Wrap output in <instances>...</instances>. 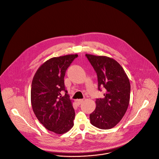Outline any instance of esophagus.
Masks as SVG:
<instances>
[{"instance_id": "esophagus-1", "label": "esophagus", "mask_w": 159, "mask_h": 159, "mask_svg": "<svg viewBox=\"0 0 159 159\" xmlns=\"http://www.w3.org/2000/svg\"><path fill=\"white\" fill-rule=\"evenodd\" d=\"M83 101H84V99H77V100L75 101V102H76V104H77V105H80V104L83 102Z\"/></svg>"}]
</instances>
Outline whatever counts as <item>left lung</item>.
Segmentation results:
<instances>
[{"mask_svg":"<svg viewBox=\"0 0 159 159\" xmlns=\"http://www.w3.org/2000/svg\"><path fill=\"white\" fill-rule=\"evenodd\" d=\"M98 77V90L104 98L96 99V109L90 114V123L100 129L115 127L124 116L129 102L130 84L123 67L115 60L86 54Z\"/></svg>","mask_w":159,"mask_h":159,"instance_id":"1","label":"left lung"}]
</instances>
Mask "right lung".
<instances>
[{"mask_svg": "<svg viewBox=\"0 0 159 159\" xmlns=\"http://www.w3.org/2000/svg\"><path fill=\"white\" fill-rule=\"evenodd\" d=\"M78 55H68L52 58L36 71L31 85L33 111L47 129L57 134L68 131L74 126L75 111L65 89L66 71ZM62 91L65 92L61 95Z\"/></svg>", "mask_w": 159, "mask_h": 159, "instance_id": "add662e5", "label": "right lung"}]
</instances>
